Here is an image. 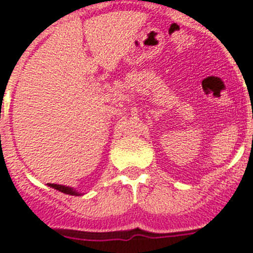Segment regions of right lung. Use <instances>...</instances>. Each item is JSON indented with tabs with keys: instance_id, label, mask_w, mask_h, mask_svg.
Instances as JSON below:
<instances>
[{
	"instance_id": "right-lung-1",
	"label": "right lung",
	"mask_w": 253,
	"mask_h": 253,
	"mask_svg": "<svg viewBox=\"0 0 253 253\" xmlns=\"http://www.w3.org/2000/svg\"><path fill=\"white\" fill-rule=\"evenodd\" d=\"M48 186L56 189L59 192L65 193V194H69V196H81V193L76 192L73 188H69V186H64V185H57V184H49Z\"/></svg>"
}]
</instances>
